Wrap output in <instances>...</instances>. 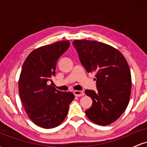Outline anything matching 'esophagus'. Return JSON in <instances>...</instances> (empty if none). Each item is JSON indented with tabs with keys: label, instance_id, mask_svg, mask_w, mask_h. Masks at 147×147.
I'll return each mask as SVG.
<instances>
[{
	"label": "esophagus",
	"instance_id": "34e87169",
	"mask_svg": "<svg viewBox=\"0 0 147 147\" xmlns=\"http://www.w3.org/2000/svg\"><path fill=\"white\" fill-rule=\"evenodd\" d=\"M73 93L76 97H82V96L84 95V92L83 91H80V90H75L73 92Z\"/></svg>",
	"mask_w": 147,
	"mask_h": 147
}]
</instances>
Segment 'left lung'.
I'll list each match as a JSON object with an SVG mask.
<instances>
[{
  "mask_svg": "<svg viewBox=\"0 0 147 147\" xmlns=\"http://www.w3.org/2000/svg\"><path fill=\"white\" fill-rule=\"evenodd\" d=\"M72 45L86 71L95 73L97 91H85L92 100L86 115L96 124L109 125L129 103L132 82L129 64L117 49L102 42L75 40Z\"/></svg>",
  "mask_w": 147,
  "mask_h": 147,
  "instance_id": "8db88e82",
  "label": "left lung"
}]
</instances>
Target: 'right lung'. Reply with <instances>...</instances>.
<instances>
[{
    "mask_svg": "<svg viewBox=\"0 0 147 147\" xmlns=\"http://www.w3.org/2000/svg\"><path fill=\"white\" fill-rule=\"evenodd\" d=\"M68 41H61L34 50L23 63L19 80L20 98L32 122L43 129L60 125L75 98L70 92H61L48 81L55 75L58 59L70 47Z\"/></svg>",
    "mask_w": 147,
    "mask_h": 147,
    "instance_id": "1",
    "label": "right lung"
}]
</instances>
